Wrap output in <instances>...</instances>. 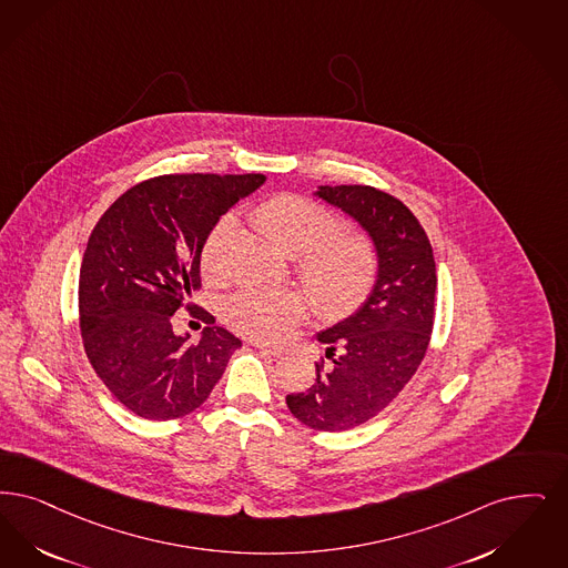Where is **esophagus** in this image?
I'll list each match as a JSON object with an SVG mask.
<instances>
[{
  "instance_id": "obj_1",
  "label": "esophagus",
  "mask_w": 568,
  "mask_h": 568,
  "mask_svg": "<svg viewBox=\"0 0 568 568\" xmlns=\"http://www.w3.org/2000/svg\"><path fill=\"white\" fill-rule=\"evenodd\" d=\"M255 346L262 351V353H268L273 357H283L287 351L283 346H273V344H266V342H255Z\"/></svg>"
}]
</instances>
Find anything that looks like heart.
<instances>
[{
  "label": "heart",
  "mask_w": 568,
  "mask_h": 568,
  "mask_svg": "<svg viewBox=\"0 0 568 568\" xmlns=\"http://www.w3.org/2000/svg\"><path fill=\"white\" fill-rule=\"evenodd\" d=\"M251 224L287 255H295V271L323 317L338 318L357 311L372 292L378 274V255L364 232H344L336 215L317 203L283 194L260 204ZM234 230L232 217H222L204 239L201 271L206 278L222 273V251ZM306 311L294 290H247L230 297L227 323L260 341H281Z\"/></svg>",
  "instance_id": "heart-1"
}]
</instances>
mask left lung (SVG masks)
<instances>
[{"instance_id": "obj_1", "label": "left lung", "mask_w": 568, "mask_h": 568, "mask_svg": "<svg viewBox=\"0 0 568 568\" xmlns=\"http://www.w3.org/2000/svg\"><path fill=\"white\" fill-rule=\"evenodd\" d=\"M364 227L378 255L376 283L348 317L317 332L327 362L287 408L317 432L355 429L402 393L423 362L433 329L435 260L406 204L369 185H318L313 192Z\"/></svg>"}]
</instances>
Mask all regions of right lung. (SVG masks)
<instances>
[{"mask_svg": "<svg viewBox=\"0 0 568 568\" xmlns=\"http://www.w3.org/2000/svg\"><path fill=\"white\" fill-rule=\"evenodd\" d=\"M264 182L162 175L124 192L92 230L78 287L82 341L97 376L136 416L171 420L203 406L241 348L215 318L190 342L173 315L201 287L211 227Z\"/></svg>", "mask_w": 568, "mask_h": 568, "instance_id": "right-lung-1", "label": "right lung"}]
</instances>
